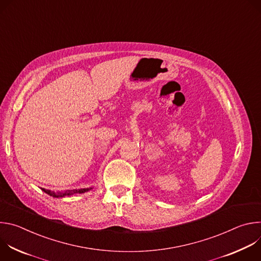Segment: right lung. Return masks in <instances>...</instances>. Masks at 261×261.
<instances>
[{
    "instance_id": "right-lung-1",
    "label": "right lung",
    "mask_w": 261,
    "mask_h": 261,
    "mask_svg": "<svg viewBox=\"0 0 261 261\" xmlns=\"http://www.w3.org/2000/svg\"><path fill=\"white\" fill-rule=\"evenodd\" d=\"M91 189H93V188H84V189H79V190H67L65 192H55V191H50V190H46V189H42V191H44L46 194H48L55 198H60V197L70 196L73 194H82V193L90 191Z\"/></svg>"
}]
</instances>
